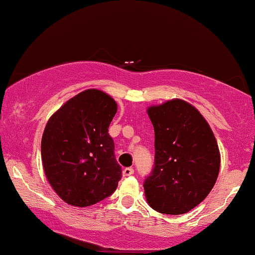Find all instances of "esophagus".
Instances as JSON below:
<instances>
[{
	"label": "esophagus",
	"instance_id": "34e87169",
	"mask_svg": "<svg viewBox=\"0 0 255 255\" xmlns=\"http://www.w3.org/2000/svg\"><path fill=\"white\" fill-rule=\"evenodd\" d=\"M134 174V169L133 168H125L124 170H122V175H124L125 177L127 176H130V175Z\"/></svg>",
	"mask_w": 255,
	"mask_h": 255
}]
</instances>
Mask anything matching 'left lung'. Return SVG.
Segmentation results:
<instances>
[{
  "instance_id": "obj_1",
  "label": "left lung",
  "mask_w": 255,
  "mask_h": 255,
  "mask_svg": "<svg viewBox=\"0 0 255 255\" xmlns=\"http://www.w3.org/2000/svg\"><path fill=\"white\" fill-rule=\"evenodd\" d=\"M154 128V165L144 182L147 203L165 215L191 211L217 181L221 154L213 131L182 99L147 109Z\"/></svg>"
}]
</instances>
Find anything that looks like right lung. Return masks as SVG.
Masks as SVG:
<instances>
[{
	"mask_svg": "<svg viewBox=\"0 0 255 255\" xmlns=\"http://www.w3.org/2000/svg\"><path fill=\"white\" fill-rule=\"evenodd\" d=\"M118 111L109 95L96 89L67 101L49 119L42 136V163L56 194L78 207L113 194L122 170L108 128Z\"/></svg>",
	"mask_w": 255,
	"mask_h": 255,
	"instance_id": "add662e5",
	"label": "right lung"
}]
</instances>
